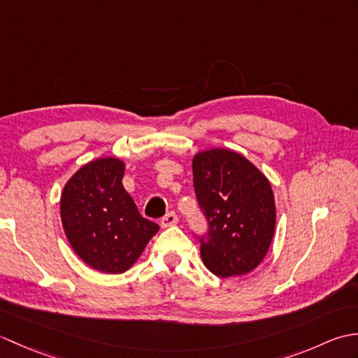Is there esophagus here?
Wrapping results in <instances>:
<instances>
[{"label": "esophagus", "instance_id": "1", "mask_svg": "<svg viewBox=\"0 0 358 358\" xmlns=\"http://www.w3.org/2000/svg\"><path fill=\"white\" fill-rule=\"evenodd\" d=\"M177 223H178V217H177V214H175V212H169V214H166L162 218V222H159L162 227H169V226H173Z\"/></svg>", "mask_w": 358, "mask_h": 358}]
</instances>
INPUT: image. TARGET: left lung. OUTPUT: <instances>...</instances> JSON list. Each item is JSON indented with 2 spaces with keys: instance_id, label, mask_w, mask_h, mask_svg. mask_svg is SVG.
Segmentation results:
<instances>
[{
  "instance_id": "8db88e82",
  "label": "left lung",
  "mask_w": 358,
  "mask_h": 358,
  "mask_svg": "<svg viewBox=\"0 0 358 358\" xmlns=\"http://www.w3.org/2000/svg\"><path fill=\"white\" fill-rule=\"evenodd\" d=\"M194 189L208 220L200 237L204 266L229 278L254 271L268 252L275 229L269 180L248 158L229 149L199 152L192 159Z\"/></svg>"
}]
</instances>
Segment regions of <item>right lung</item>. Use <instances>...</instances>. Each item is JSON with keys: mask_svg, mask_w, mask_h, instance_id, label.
I'll use <instances>...</instances> for the list:
<instances>
[{"mask_svg": "<svg viewBox=\"0 0 358 358\" xmlns=\"http://www.w3.org/2000/svg\"><path fill=\"white\" fill-rule=\"evenodd\" d=\"M124 163L104 157L85 164L67 181L59 210L72 249L104 273H121L138 260L159 226L141 217L121 183Z\"/></svg>", "mask_w": 358, "mask_h": 358, "instance_id": "1", "label": "right lung"}]
</instances>
